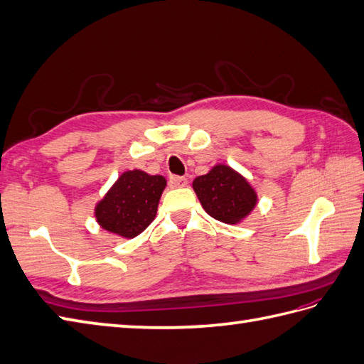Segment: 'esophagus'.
<instances>
[{
  "instance_id": "1",
  "label": "esophagus",
  "mask_w": 364,
  "mask_h": 364,
  "mask_svg": "<svg viewBox=\"0 0 364 364\" xmlns=\"http://www.w3.org/2000/svg\"><path fill=\"white\" fill-rule=\"evenodd\" d=\"M187 183H188L187 177H182V176H171L170 177V185L173 188H182Z\"/></svg>"
}]
</instances>
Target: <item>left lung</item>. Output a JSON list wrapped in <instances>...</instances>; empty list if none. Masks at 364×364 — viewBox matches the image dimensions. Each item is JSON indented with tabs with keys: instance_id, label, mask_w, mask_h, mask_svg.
<instances>
[{
	"instance_id": "obj_1",
	"label": "left lung",
	"mask_w": 364,
	"mask_h": 364,
	"mask_svg": "<svg viewBox=\"0 0 364 364\" xmlns=\"http://www.w3.org/2000/svg\"><path fill=\"white\" fill-rule=\"evenodd\" d=\"M202 208L213 219L228 225L241 224L258 205V193L241 173L225 164L193 181Z\"/></svg>"
}]
</instances>
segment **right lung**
<instances>
[{
    "label": "right lung",
    "mask_w": 364,
    "mask_h": 364,
    "mask_svg": "<svg viewBox=\"0 0 364 364\" xmlns=\"http://www.w3.org/2000/svg\"><path fill=\"white\" fill-rule=\"evenodd\" d=\"M165 188L166 179L161 174L153 176L144 170L122 173L95 203L97 224L123 239L139 236L154 220Z\"/></svg>",
    "instance_id": "1"
}]
</instances>
